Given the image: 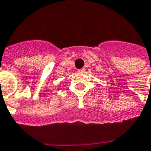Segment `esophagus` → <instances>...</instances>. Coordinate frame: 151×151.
I'll list each match as a JSON object with an SVG mask.
<instances>
[{
  "label": "esophagus",
  "mask_w": 151,
  "mask_h": 151,
  "mask_svg": "<svg viewBox=\"0 0 151 151\" xmlns=\"http://www.w3.org/2000/svg\"><path fill=\"white\" fill-rule=\"evenodd\" d=\"M84 71H85V69H78V73H84Z\"/></svg>",
  "instance_id": "1"
}]
</instances>
